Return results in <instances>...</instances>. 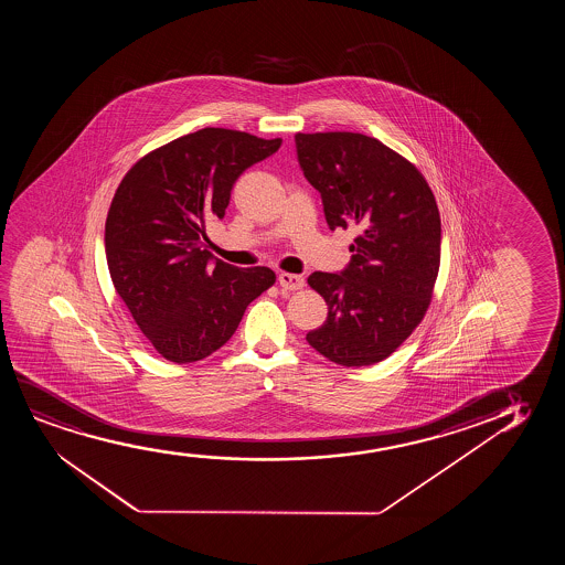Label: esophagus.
Here are the masks:
<instances>
[{"label": "esophagus", "mask_w": 565, "mask_h": 565, "mask_svg": "<svg viewBox=\"0 0 565 565\" xmlns=\"http://www.w3.org/2000/svg\"><path fill=\"white\" fill-rule=\"evenodd\" d=\"M279 286L284 287V289H289V291H297V289H302L305 286V278L299 276V274H287V271H281L278 276Z\"/></svg>", "instance_id": "1"}]
</instances>
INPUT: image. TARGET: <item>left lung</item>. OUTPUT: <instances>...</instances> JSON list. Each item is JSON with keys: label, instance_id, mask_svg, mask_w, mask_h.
Returning <instances> with one entry per match:
<instances>
[{"label": "left lung", "instance_id": "left-lung-1", "mask_svg": "<svg viewBox=\"0 0 565 565\" xmlns=\"http://www.w3.org/2000/svg\"><path fill=\"white\" fill-rule=\"evenodd\" d=\"M295 147L328 227L359 232L345 270L309 276L328 318L307 341L341 366L380 363L420 324L433 299L441 241L436 199L409 160L361 132H297Z\"/></svg>", "mask_w": 565, "mask_h": 565}]
</instances>
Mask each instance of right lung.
<instances>
[{
    "instance_id": "right-lung-1",
    "label": "right lung",
    "mask_w": 565,
    "mask_h": 565,
    "mask_svg": "<svg viewBox=\"0 0 565 565\" xmlns=\"http://www.w3.org/2000/svg\"><path fill=\"white\" fill-rule=\"evenodd\" d=\"M279 147L281 139L206 127L142 156L117 186L104 235L109 276L140 332L171 363L212 355L248 302L274 286L270 268L214 260L204 241L241 173Z\"/></svg>"
}]
</instances>
